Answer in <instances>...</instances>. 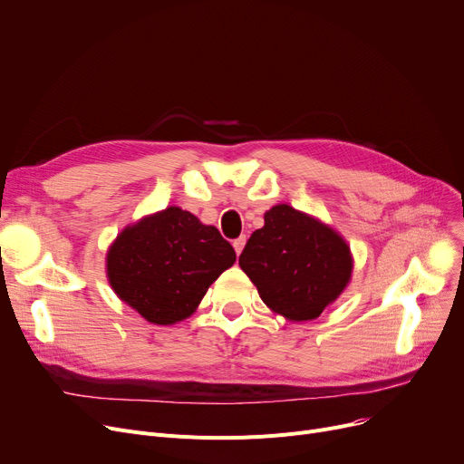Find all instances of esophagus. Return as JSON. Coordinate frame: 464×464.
<instances>
[{"instance_id": "esophagus-1", "label": "esophagus", "mask_w": 464, "mask_h": 464, "mask_svg": "<svg viewBox=\"0 0 464 464\" xmlns=\"http://www.w3.org/2000/svg\"><path fill=\"white\" fill-rule=\"evenodd\" d=\"M245 245H246V237H245V235H240L238 238L233 240V248H235L237 256L242 252V248H245Z\"/></svg>"}]
</instances>
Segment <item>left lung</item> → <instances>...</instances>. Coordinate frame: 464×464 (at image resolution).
<instances>
[{
    "label": "left lung",
    "instance_id": "obj_1",
    "mask_svg": "<svg viewBox=\"0 0 464 464\" xmlns=\"http://www.w3.org/2000/svg\"><path fill=\"white\" fill-rule=\"evenodd\" d=\"M238 265L261 301L294 322L318 318L352 276L343 237L289 205L265 212V226L252 233Z\"/></svg>",
    "mask_w": 464,
    "mask_h": 464
}]
</instances>
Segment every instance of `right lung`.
I'll return each mask as SVG.
<instances>
[{
	"mask_svg": "<svg viewBox=\"0 0 464 464\" xmlns=\"http://www.w3.org/2000/svg\"><path fill=\"white\" fill-rule=\"evenodd\" d=\"M235 259L216 227L169 207L120 233L107 256V273L116 295L144 320L170 325L198 308Z\"/></svg>",
	"mask_w": 464,
	"mask_h": 464,
	"instance_id": "1",
	"label": "right lung"
}]
</instances>
